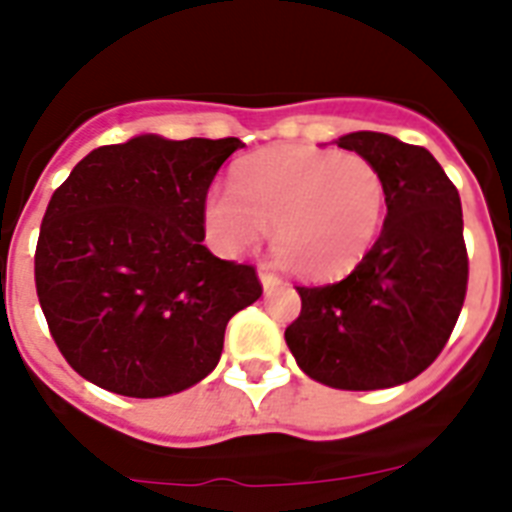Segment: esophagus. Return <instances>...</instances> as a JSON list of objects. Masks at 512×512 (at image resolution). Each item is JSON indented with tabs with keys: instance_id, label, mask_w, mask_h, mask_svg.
<instances>
[{
	"instance_id": "esophagus-1",
	"label": "esophagus",
	"mask_w": 512,
	"mask_h": 512,
	"mask_svg": "<svg viewBox=\"0 0 512 512\" xmlns=\"http://www.w3.org/2000/svg\"><path fill=\"white\" fill-rule=\"evenodd\" d=\"M260 284H263V289L271 295L273 289L281 287V279L276 276V273H268V271H260Z\"/></svg>"
}]
</instances>
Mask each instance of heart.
Segmentation results:
<instances>
[{
  "instance_id": "obj_1",
  "label": "heart",
  "mask_w": 512,
  "mask_h": 512,
  "mask_svg": "<svg viewBox=\"0 0 512 512\" xmlns=\"http://www.w3.org/2000/svg\"><path fill=\"white\" fill-rule=\"evenodd\" d=\"M201 215L225 255L257 244L273 223L279 257L300 279H337L380 239L388 185L364 156L287 143L239 159L231 188L209 191Z\"/></svg>"
}]
</instances>
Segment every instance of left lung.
Here are the masks:
<instances>
[{
  "instance_id": "8db88e82",
  "label": "left lung",
  "mask_w": 512,
  "mask_h": 512,
  "mask_svg": "<svg viewBox=\"0 0 512 512\" xmlns=\"http://www.w3.org/2000/svg\"><path fill=\"white\" fill-rule=\"evenodd\" d=\"M335 143L380 170L388 215L372 252L345 279L297 287L303 308L284 340L321 385L393 388L436 361L465 303L460 193L428 148L366 130Z\"/></svg>"
}]
</instances>
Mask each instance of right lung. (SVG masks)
<instances>
[{"instance_id":"add662e5","label":"right lung","mask_w":512,"mask_h":512,"mask_svg":"<svg viewBox=\"0 0 512 512\" xmlns=\"http://www.w3.org/2000/svg\"><path fill=\"white\" fill-rule=\"evenodd\" d=\"M239 138L135 135L100 146L52 193L34 276L63 358L98 388L162 398L220 361L231 316L263 295L252 265L204 241V199Z\"/></svg>"}]
</instances>
